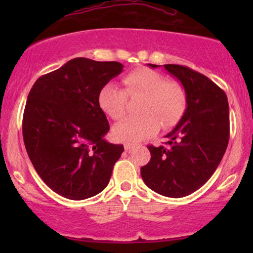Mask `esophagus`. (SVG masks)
Here are the masks:
<instances>
[{"instance_id":"34e87169","label":"esophagus","mask_w":253,"mask_h":253,"mask_svg":"<svg viewBox=\"0 0 253 253\" xmlns=\"http://www.w3.org/2000/svg\"><path fill=\"white\" fill-rule=\"evenodd\" d=\"M133 149H134V145H132V144H125V151H126V152H130V151H132Z\"/></svg>"}]
</instances>
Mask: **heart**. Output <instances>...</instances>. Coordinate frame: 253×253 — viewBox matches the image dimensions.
<instances>
[{
	"label": "heart",
	"instance_id": "1",
	"mask_svg": "<svg viewBox=\"0 0 253 253\" xmlns=\"http://www.w3.org/2000/svg\"><path fill=\"white\" fill-rule=\"evenodd\" d=\"M124 84L125 89L114 83H107L98 92V106L113 120L125 117L128 96L143 97L138 108L140 117L126 119L113 129L118 140L139 143L156 133L158 126L163 129L176 126L184 115L185 90L164 75L150 69H138L124 77Z\"/></svg>",
	"mask_w": 253,
	"mask_h": 253
}]
</instances>
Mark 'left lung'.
<instances>
[{
    "label": "left lung",
    "instance_id": "left-lung-1",
    "mask_svg": "<svg viewBox=\"0 0 253 253\" xmlns=\"http://www.w3.org/2000/svg\"><path fill=\"white\" fill-rule=\"evenodd\" d=\"M164 68L182 83L187 109L167 135L168 146H147L151 159L140 173L150 189L177 199L200 189L221 162L229 140V109L225 91L205 75L177 64Z\"/></svg>",
    "mask_w": 253,
    "mask_h": 253
}]
</instances>
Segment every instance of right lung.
Returning a JSON list of instances; mask_svg holds the SVG:
<instances>
[{
    "label": "right lung",
    "instance_id": "right-lung-1",
    "mask_svg": "<svg viewBox=\"0 0 253 253\" xmlns=\"http://www.w3.org/2000/svg\"><path fill=\"white\" fill-rule=\"evenodd\" d=\"M123 68L75 58L32 86L22 119L25 147L40 178L60 196L88 199L109 183L124 146L104 139L109 124L98 92Z\"/></svg>",
    "mask_w": 253,
    "mask_h": 253
}]
</instances>
